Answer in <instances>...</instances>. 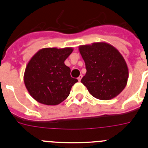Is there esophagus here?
<instances>
[{"instance_id":"34e87169","label":"esophagus","mask_w":148,"mask_h":148,"mask_svg":"<svg viewBox=\"0 0 148 148\" xmlns=\"http://www.w3.org/2000/svg\"><path fill=\"white\" fill-rule=\"evenodd\" d=\"M82 75H79V77L78 78V80L80 82V81L82 80Z\"/></svg>"}]
</instances>
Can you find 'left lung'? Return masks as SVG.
Instances as JSON below:
<instances>
[{
    "label": "left lung",
    "instance_id": "8db88e82",
    "mask_svg": "<svg viewBox=\"0 0 148 148\" xmlns=\"http://www.w3.org/2000/svg\"><path fill=\"white\" fill-rule=\"evenodd\" d=\"M78 49L87 70L81 82L89 92L100 100H110L121 93L127 83L129 72L118 49L105 42L81 45Z\"/></svg>",
    "mask_w": 148,
    "mask_h": 148
}]
</instances>
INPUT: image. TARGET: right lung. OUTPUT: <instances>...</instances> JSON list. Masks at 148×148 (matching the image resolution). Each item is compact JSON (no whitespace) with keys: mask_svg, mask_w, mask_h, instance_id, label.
I'll return each mask as SVG.
<instances>
[{"mask_svg":"<svg viewBox=\"0 0 148 148\" xmlns=\"http://www.w3.org/2000/svg\"><path fill=\"white\" fill-rule=\"evenodd\" d=\"M73 51L72 47L43 48L29 60L23 81L29 93L38 102L57 105L69 96L78 82L72 78L70 68L64 64Z\"/></svg>","mask_w":148,"mask_h":148,"instance_id":"add662e5","label":"right lung"}]
</instances>
